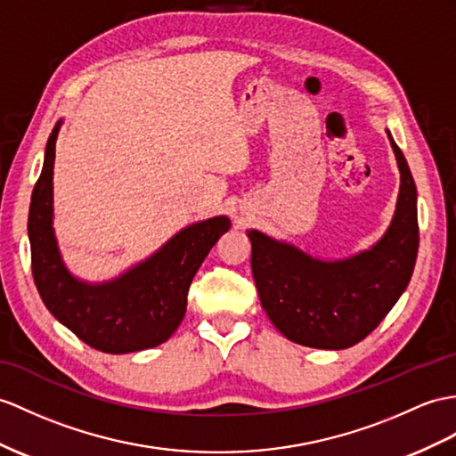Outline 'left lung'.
Wrapping results in <instances>:
<instances>
[{
  "instance_id": "1",
  "label": "left lung",
  "mask_w": 456,
  "mask_h": 456,
  "mask_svg": "<svg viewBox=\"0 0 456 456\" xmlns=\"http://www.w3.org/2000/svg\"><path fill=\"white\" fill-rule=\"evenodd\" d=\"M401 191L391 226L370 249L325 261L249 230L261 305L282 335L309 348L342 350L363 340L403 296L418 257L416 183L391 133Z\"/></svg>"
}]
</instances>
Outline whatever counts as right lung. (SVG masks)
<instances>
[{
    "label": "right lung",
    "instance_id": "1",
    "mask_svg": "<svg viewBox=\"0 0 456 456\" xmlns=\"http://www.w3.org/2000/svg\"><path fill=\"white\" fill-rule=\"evenodd\" d=\"M61 121L53 127L28 210L32 276L44 305L88 346L106 354L139 352L168 340L180 327L187 292L210 248L230 230L215 216L177 232L114 281L91 284L65 266L53 234V160Z\"/></svg>",
    "mask_w": 456,
    "mask_h": 456
}]
</instances>
